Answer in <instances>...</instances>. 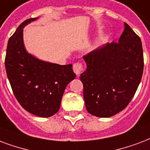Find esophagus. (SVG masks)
<instances>
[{
  "label": "esophagus",
  "mask_w": 150,
  "mask_h": 150,
  "mask_svg": "<svg viewBox=\"0 0 150 150\" xmlns=\"http://www.w3.org/2000/svg\"><path fill=\"white\" fill-rule=\"evenodd\" d=\"M73 69L76 76H79L83 70V65L81 63H75L73 67Z\"/></svg>",
  "instance_id": "esophagus-1"
}]
</instances>
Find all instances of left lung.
I'll return each instance as SVG.
<instances>
[{
  "label": "left lung",
  "mask_w": 150,
  "mask_h": 150,
  "mask_svg": "<svg viewBox=\"0 0 150 150\" xmlns=\"http://www.w3.org/2000/svg\"><path fill=\"white\" fill-rule=\"evenodd\" d=\"M83 58L87 69L80 79L88 112L98 117H110L125 110L143 73L140 38L125 23L118 42L106 43Z\"/></svg>",
  "instance_id": "obj_1"
}]
</instances>
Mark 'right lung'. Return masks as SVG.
<instances>
[{
	"label": "right lung",
	"instance_id": "obj_1",
	"mask_svg": "<svg viewBox=\"0 0 150 150\" xmlns=\"http://www.w3.org/2000/svg\"><path fill=\"white\" fill-rule=\"evenodd\" d=\"M38 18L24 21L9 38L4 64L19 104L32 114L49 117L59 111L65 89L76 74L72 64L62 66L42 61L25 50L23 28Z\"/></svg>",
	"mask_w": 150,
	"mask_h": 150
}]
</instances>
